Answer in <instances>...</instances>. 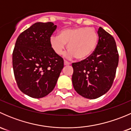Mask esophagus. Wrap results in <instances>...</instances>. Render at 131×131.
<instances>
[{"label": "esophagus", "mask_w": 131, "mask_h": 131, "mask_svg": "<svg viewBox=\"0 0 131 131\" xmlns=\"http://www.w3.org/2000/svg\"><path fill=\"white\" fill-rule=\"evenodd\" d=\"M64 65H69V64H70V63L68 61H67L64 60Z\"/></svg>", "instance_id": "1"}]
</instances>
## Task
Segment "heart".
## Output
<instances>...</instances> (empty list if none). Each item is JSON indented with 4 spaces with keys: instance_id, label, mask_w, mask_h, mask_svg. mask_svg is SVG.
Masks as SVG:
<instances>
[{
    "instance_id": "obj_1",
    "label": "heart",
    "mask_w": 131,
    "mask_h": 131,
    "mask_svg": "<svg viewBox=\"0 0 131 131\" xmlns=\"http://www.w3.org/2000/svg\"><path fill=\"white\" fill-rule=\"evenodd\" d=\"M50 45L54 52L61 55L68 44L67 56H74L77 59H84L92 54L97 47L98 34L94 28H68L61 30L59 35H52Z\"/></svg>"
}]
</instances>
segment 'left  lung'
I'll return each mask as SVG.
<instances>
[{"label": "left lung", "mask_w": 131, "mask_h": 131, "mask_svg": "<svg viewBox=\"0 0 131 131\" xmlns=\"http://www.w3.org/2000/svg\"><path fill=\"white\" fill-rule=\"evenodd\" d=\"M97 47L86 59L72 63V83L76 92L88 99H96L112 87L118 63L114 38L100 27Z\"/></svg>", "instance_id": "1"}]
</instances>
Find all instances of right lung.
Returning <instances> with one entry per match:
<instances>
[{"mask_svg": "<svg viewBox=\"0 0 131 131\" xmlns=\"http://www.w3.org/2000/svg\"><path fill=\"white\" fill-rule=\"evenodd\" d=\"M57 26L52 22L34 23L18 36L13 52L17 85L34 98L47 96L54 88L64 61L54 52L49 39Z\"/></svg>", "mask_w": 131, "mask_h": 131, "instance_id": "1", "label": "right lung"}]
</instances>
